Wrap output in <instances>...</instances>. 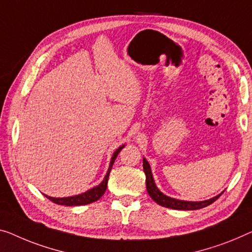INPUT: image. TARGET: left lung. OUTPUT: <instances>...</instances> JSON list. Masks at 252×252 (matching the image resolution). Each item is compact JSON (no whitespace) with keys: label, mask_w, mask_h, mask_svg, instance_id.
<instances>
[{"label":"left lung","mask_w":252,"mask_h":252,"mask_svg":"<svg viewBox=\"0 0 252 252\" xmlns=\"http://www.w3.org/2000/svg\"><path fill=\"white\" fill-rule=\"evenodd\" d=\"M142 166H144V172L146 174V188H147L148 194L152 197V199L156 202V204H158L159 206H163V207L171 208V209H179V210L200 209L210 204H213V202L217 200L220 194L223 193L220 192L215 197L207 199V200H202V201H187V200H180V199L171 198L166 196V194H164L155 185V180L153 178L152 168H150V165L146 158L142 159Z\"/></svg>","instance_id":"8db88e82"}]
</instances>
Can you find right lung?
I'll return each mask as SVG.
<instances>
[{
	"label": "right lung",
	"instance_id": "1",
	"mask_svg": "<svg viewBox=\"0 0 252 252\" xmlns=\"http://www.w3.org/2000/svg\"><path fill=\"white\" fill-rule=\"evenodd\" d=\"M125 146L126 145L120 146V147L113 153L110 165H108V170L106 172V175L104 176L103 181L100 182L98 186L92 188V189L87 190L86 192L76 194V196L63 197V198H54V197H50V196H47V194H45V197H46L47 199H50L51 201L55 202V204L64 205V206H81V205H88V204H92V202H94V201H97L105 193V191H106L108 175H110L112 166H113V164L115 162L116 157H118V155H119V153L121 152L122 148H125Z\"/></svg>",
	"mask_w": 252,
	"mask_h": 252
}]
</instances>
